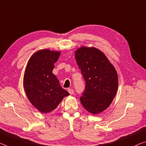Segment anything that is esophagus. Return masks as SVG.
<instances>
[{
  "mask_svg": "<svg viewBox=\"0 0 146 146\" xmlns=\"http://www.w3.org/2000/svg\"><path fill=\"white\" fill-rule=\"evenodd\" d=\"M68 91L69 93L70 94V95H73V94L74 93V90H73V89H71V88H69L68 89Z\"/></svg>",
  "mask_w": 146,
  "mask_h": 146,
  "instance_id": "obj_1",
  "label": "esophagus"
}]
</instances>
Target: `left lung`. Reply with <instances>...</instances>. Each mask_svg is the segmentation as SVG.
Returning a JSON list of instances; mask_svg holds the SVG:
<instances>
[{
  "label": "left lung",
  "instance_id": "obj_1",
  "mask_svg": "<svg viewBox=\"0 0 146 146\" xmlns=\"http://www.w3.org/2000/svg\"><path fill=\"white\" fill-rule=\"evenodd\" d=\"M75 56L86 82L80 102L92 114L102 113L117 93V71L105 54L95 47H80L75 51Z\"/></svg>",
  "mask_w": 146,
  "mask_h": 146
}]
</instances>
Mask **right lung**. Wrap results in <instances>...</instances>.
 <instances>
[{
    "label": "right lung",
    "mask_w": 146,
    "mask_h": 146,
    "mask_svg": "<svg viewBox=\"0 0 146 146\" xmlns=\"http://www.w3.org/2000/svg\"><path fill=\"white\" fill-rule=\"evenodd\" d=\"M60 55V51L50 49L36 51L29 59L24 72L26 95L31 104L42 113L55 110L63 98L70 95L52 73Z\"/></svg>",
    "instance_id": "right-lung-1"
}]
</instances>
